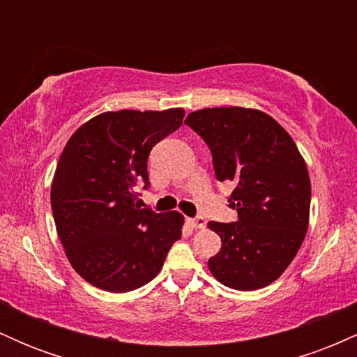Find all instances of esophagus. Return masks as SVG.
Returning a JSON list of instances; mask_svg holds the SVG:
<instances>
[{
	"label": "esophagus",
	"mask_w": 357,
	"mask_h": 357,
	"mask_svg": "<svg viewBox=\"0 0 357 357\" xmlns=\"http://www.w3.org/2000/svg\"><path fill=\"white\" fill-rule=\"evenodd\" d=\"M188 223L191 225L195 230H203L204 227H206V220L203 218V216H196V218H190L188 220Z\"/></svg>",
	"instance_id": "esophagus-1"
}]
</instances>
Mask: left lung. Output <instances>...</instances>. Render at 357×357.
Here are the masks:
<instances>
[{
  "instance_id": "left-lung-1",
  "label": "left lung",
  "mask_w": 357,
  "mask_h": 357,
  "mask_svg": "<svg viewBox=\"0 0 357 357\" xmlns=\"http://www.w3.org/2000/svg\"><path fill=\"white\" fill-rule=\"evenodd\" d=\"M184 122L210 146L216 179L235 184L228 203L238 221L208 223L221 238L208 268L235 290L270 285L292 264L309 228L310 178L301 151L258 109H199Z\"/></svg>"
}]
</instances>
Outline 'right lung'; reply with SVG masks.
I'll return each mask as SVG.
<instances>
[{
	"mask_svg": "<svg viewBox=\"0 0 357 357\" xmlns=\"http://www.w3.org/2000/svg\"><path fill=\"white\" fill-rule=\"evenodd\" d=\"M184 109L117 110L82 124L61 151L52 181V211L65 255L82 278L107 292L146 285L181 238L178 211L141 210L147 155L183 124Z\"/></svg>",
	"mask_w": 357,
	"mask_h": 357,
	"instance_id": "add662e5",
	"label": "right lung"
}]
</instances>
